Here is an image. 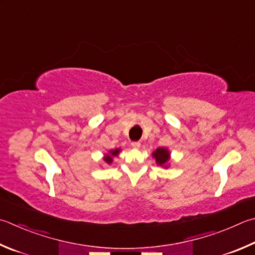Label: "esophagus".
Instances as JSON below:
<instances>
[{"mask_svg":"<svg viewBox=\"0 0 255 255\" xmlns=\"http://www.w3.org/2000/svg\"><path fill=\"white\" fill-rule=\"evenodd\" d=\"M131 147H132V148H136V149H138V148L140 147V142H139V141H132V142H131Z\"/></svg>","mask_w":255,"mask_h":255,"instance_id":"esophagus-1","label":"esophagus"}]
</instances>
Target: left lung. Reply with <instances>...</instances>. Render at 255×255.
Segmentation results:
<instances>
[{
	"label": "left lung",
	"mask_w": 255,
	"mask_h": 255,
	"mask_svg": "<svg viewBox=\"0 0 255 255\" xmlns=\"http://www.w3.org/2000/svg\"><path fill=\"white\" fill-rule=\"evenodd\" d=\"M151 156L152 158L155 159L157 165L160 166V167L168 168V163L170 160V151L168 150V148H165V147L157 148L156 150L152 151Z\"/></svg>",
	"instance_id": "8db88e82"
}]
</instances>
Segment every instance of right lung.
Returning a JSON list of instances; mask_svg holds the SVG:
<instances>
[{
  "label": "right lung",
  "instance_id": "add662e5",
  "mask_svg": "<svg viewBox=\"0 0 255 255\" xmlns=\"http://www.w3.org/2000/svg\"><path fill=\"white\" fill-rule=\"evenodd\" d=\"M120 151H122V149H120V148H116V149L108 150L107 154H105V156H104V161H105V163L108 164V165H112L113 161H114V158L119 155Z\"/></svg>",
  "mask_w": 255,
  "mask_h": 255
}]
</instances>
